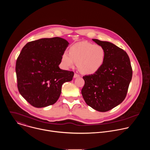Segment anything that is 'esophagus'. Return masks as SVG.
Returning a JSON list of instances; mask_svg holds the SVG:
<instances>
[{
    "mask_svg": "<svg viewBox=\"0 0 150 150\" xmlns=\"http://www.w3.org/2000/svg\"><path fill=\"white\" fill-rule=\"evenodd\" d=\"M80 76H79V75H78V74H74V78H78V77H79Z\"/></svg>",
    "mask_w": 150,
    "mask_h": 150,
    "instance_id": "esophagus-1",
    "label": "esophagus"
}]
</instances>
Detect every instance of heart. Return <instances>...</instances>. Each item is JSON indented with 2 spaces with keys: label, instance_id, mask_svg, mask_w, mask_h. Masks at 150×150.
<instances>
[{
  "label": "heart",
  "instance_id": "b5f03b06",
  "mask_svg": "<svg viewBox=\"0 0 150 150\" xmlns=\"http://www.w3.org/2000/svg\"><path fill=\"white\" fill-rule=\"evenodd\" d=\"M105 51L103 46L88 42H81L72 46L69 53L65 51L62 55L64 67L70 68L77 62L79 71L87 75L97 72L103 65Z\"/></svg>",
  "mask_w": 150,
  "mask_h": 150
}]
</instances>
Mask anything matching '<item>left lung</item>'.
<instances>
[{
	"instance_id": "1",
	"label": "left lung",
	"mask_w": 150,
	"mask_h": 150,
	"mask_svg": "<svg viewBox=\"0 0 150 150\" xmlns=\"http://www.w3.org/2000/svg\"><path fill=\"white\" fill-rule=\"evenodd\" d=\"M93 40L105 49V60L97 72L83 76L85 84L81 93L87 105L97 111L105 112L125 100L132 69L129 57L123 50L109 41Z\"/></svg>"
}]
</instances>
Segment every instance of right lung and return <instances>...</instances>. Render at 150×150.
Listing matches in <instances>:
<instances>
[{
    "mask_svg": "<svg viewBox=\"0 0 150 150\" xmlns=\"http://www.w3.org/2000/svg\"><path fill=\"white\" fill-rule=\"evenodd\" d=\"M69 42L60 37L30 41L21 50L16 62L19 93L37 108L54 104L63 83L72 81L74 73L59 65Z\"/></svg>",
    "mask_w": 150,
    "mask_h": 150,
    "instance_id": "1",
    "label": "right lung"
}]
</instances>
